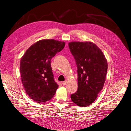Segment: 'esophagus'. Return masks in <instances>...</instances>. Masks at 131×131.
<instances>
[{"instance_id": "34e87169", "label": "esophagus", "mask_w": 131, "mask_h": 131, "mask_svg": "<svg viewBox=\"0 0 131 131\" xmlns=\"http://www.w3.org/2000/svg\"><path fill=\"white\" fill-rule=\"evenodd\" d=\"M66 83H67V81L65 80V81H64V82H62V84H63V85H65L66 84Z\"/></svg>"}]
</instances>
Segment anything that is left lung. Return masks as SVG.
Masks as SVG:
<instances>
[{
    "instance_id": "1",
    "label": "left lung",
    "mask_w": 131,
    "mask_h": 131,
    "mask_svg": "<svg viewBox=\"0 0 131 131\" xmlns=\"http://www.w3.org/2000/svg\"><path fill=\"white\" fill-rule=\"evenodd\" d=\"M77 67L78 90L70 97L80 107H86L95 101L106 79L107 62L101 50L92 42L69 43Z\"/></svg>"
}]
</instances>
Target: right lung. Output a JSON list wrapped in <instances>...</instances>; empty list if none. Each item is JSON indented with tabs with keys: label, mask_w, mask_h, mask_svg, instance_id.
Instances as JSON below:
<instances>
[{
	"label": "right lung",
	"mask_w": 131,
	"mask_h": 131,
	"mask_svg": "<svg viewBox=\"0 0 131 131\" xmlns=\"http://www.w3.org/2000/svg\"><path fill=\"white\" fill-rule=\"evenodd\" d=\"M65 43L43 39L30 46L21 58V80L30 98L38 103L51 100L58 87L54 81L51 60L63 49Z\"/></svg>",
	"instance_id": "1"
}]
</instances>
